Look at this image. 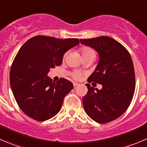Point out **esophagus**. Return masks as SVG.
Segmentation results:
<instances>
[{"mask_svg": "<svg viewBox=\"0 0 147 147\" xmlns=\"http://www.w3.org/2000/svg\"><path fill=\"white\" fill-rule=\"evenodd\" d=\"M78 84H78V82H73V85H74V87H77V86H78Z\"/></svg>", "mask_w": 147, "mask_h": 147, "instance_id": "esophagus-1", "label": "esophagus"}]
</instances>
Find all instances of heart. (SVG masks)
<instances>
[{"mask_svg":"<svg viewBox=\"0 0 147 147\" xmlns=\"http://www.w3.org/2000/svg\"><path fill=\"white\" fill-rule=\"evenodd\" d=\"M81 53H82V55L83 58H84V57H90V56L95 55H94V51H93L91 48H90V47H82V48L81 49ZM72 77H73L75 79L80 80L81 79V78H82V73H81L80 72H74L73 73H72Z\"/></svg>","mask_w":147,"mask_h":147,"instance_id":"1","label":"heart"}]
</instances>
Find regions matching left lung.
I'll return each instance as SVG.
<instances>
[{
  "label": "left lung",
  "mask_w": 147,
  "mask_h": 147,
  "mask_svg": "<svg viewBox=\"0 0 147 147\" xmlns=\"http://www.w3.org/2000/svg\"><path fill=\"white\" fill-rule=\"evenodd\" d=\"M80 43L98 53V64L87 81L102 85L98 90L86 84L88 92L82 100L84 110L98 123L113 121L124 113L134 96L135 75L131 55L110 37L82 39Z\"/></svg>",
  "instance_id": "obj_1"
}]
</instances>
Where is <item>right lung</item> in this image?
I'll return each instance as SVG.
<instances>
[{
	"label": "right lung",
	"instance_id": "obj_1",
	"mask_svg": "<svg viewBox=\"0 0 147 147\" xmlns=\"http://www.w3.org/2000/svg\"><path fill=\"white\" fill-rule=\"evenodd\" d=\"M79 43L77 38L38 35L20 47L10 68V83L18 105L28 117L45 121L60 110L73 84L64 78L55 82L47 74L50 68L62 64L67 50Z\"/></svg>",
	"mask_w": 147,
	"mask_h": 147
}]
</instances>
